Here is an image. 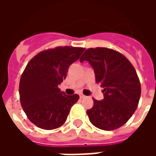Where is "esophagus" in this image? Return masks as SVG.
<instances>
[{
	"instance_id": "esophagus-1",
	"label": "esophagus",
	"mask_w": 156,
	"mask_h": 156,
	"mask_svg": "<svg viewBox=\"0 0 156 156\" xmlns=\"http://www.w3.org/2000/svg\"><path fill=\"white\" fill-rule=\"evenodd\" d=\"M79 96H80V98H86V96L83 94H79Z\"/></svg>"
}]
</instances>
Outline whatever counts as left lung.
<instances>
[{
    "label": "left lung",
    "mask_w": 156,
    "mask_h": 156,
    "mask_svg": "<svg viewBox=\"0 0 156 156\" xmlns=\"http://www.w3.org/2000/svg\"><path fill=\"white\" fill-rule=\"evenodd\" d=\"M88 61L97 83L104 88V99L94 100L87 110L89 120L103 130H114L127 122L137 108L141 94L140 79L130 62L113 49L88 48L80 62Z\"/></svg>",
    "instance_id": "obj_1"
}]
</instances>
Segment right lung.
<instances>
[{"label": "right lung", "instance_id": "add662e5", "mask_svg": "<svg viewBox=\"0 0 156 156\" xmlns=\"http://www.w3.org/2000/svg\"><path fill=\"white\" fill-rule=\"evenodd\" d=\"M83 51V48L58 47L39 52L27 63L20 79V101L29 120L37 127L62 126L78 102V94L66 95L58 85Z\"/></svg>", "mask_w": 156, "mask_h": 156}]
</instances>
